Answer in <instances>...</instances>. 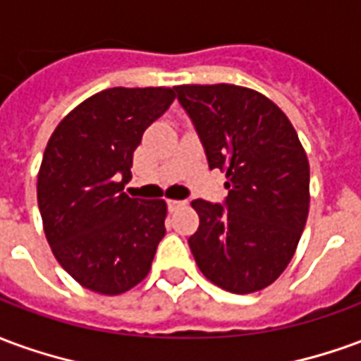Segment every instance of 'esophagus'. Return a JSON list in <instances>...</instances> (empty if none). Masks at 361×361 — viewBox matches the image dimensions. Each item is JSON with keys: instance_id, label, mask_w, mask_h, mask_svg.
I'll return each mask as SVG.
<instances>
[{"instance_id": "obj_1", "label": "esophagus", "mask_w": 361, "mask_h": 361, "mask_svg": "<svg viewBox=\"0 0 361 361\" xmlns=\"http://www.w3.org/2000/svg\"><path fill=\"white\" fill-rule=\"evenodd\" d=\"M166 204H168V209H170V211H176V209L183 207V204H185V201H178V199H168V201H166Z\"/></svg>"}]
</instances>
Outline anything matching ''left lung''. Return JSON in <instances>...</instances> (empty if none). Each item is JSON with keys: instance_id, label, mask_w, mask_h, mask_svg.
I'll return each mask as SVG.
<instances>
[{"instance_id": "left-lung-1", "label": "left lung", "mask_w": 361, "mask_h": 361, "mask_svg": "<svg viewBox=\"0 0 361 361\" xmlns=\"http://www.w3.org/2000/svg\"><path fill=\"white\" fill-rule=\"evenodd\" d=\"M209 168L226 172L228 197L195 199L199 228L189 247L212 284L251 294L279 279L310 211V164L276 104L235 85L176 87Z\"/></svg>"}]
</instances>
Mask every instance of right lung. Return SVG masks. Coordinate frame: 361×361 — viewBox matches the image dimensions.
I'll return each instance as SVG.
<instances>
[{"label": "right lung", "mask_w": 361, "mask_h": 361, "mask_svg": "<svg viewBox=\"0 0 361 361\" xmlns=\"http://www.w3.org/2000/svg\"><path fill=\"white\" fill-rule=\"evenodd\" d=\"M173 89H108L79 104L51 133L38 173V207L54 255L79 284L116 295L150 271L166 203L123 193L147 127Z\"/></svg>", "instance_id": "right-lung-1"}]
</instances>
